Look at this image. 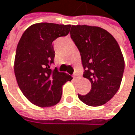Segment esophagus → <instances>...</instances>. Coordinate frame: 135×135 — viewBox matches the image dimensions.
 Here are the masks:
<instances>
[{
	"label": "esophagus",
	"instance_id": "obj_1",
	"mask_svg": "<svg viewBox=\"0 0 135 135\" xmlns=\"http://www.w3.org/2000/svg\"><path fill=\"white\" fill-rule=\"evenodd\" d=\"M78 76H79V74H78V73H76V72H75V73L74 74V78H77Z\"/></svg>",
	"mask_w": 135,
	"mask_h": 135
}]
</instances>
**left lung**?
<instances>
[{
	"instance_id": "obj_1",
	"label": "left lung",
	"mask_w": 135,
	"mask_h": 135,
	"mask_svg": "<svg viewBox=\"0 0 135 135\" xmlns=\"http://www.w3.org/2000/svg\"><path fill=\"white\" fill-rule=\"evenodd\" d=\"M71 38L78 47L84 68V77L91 83L86 95L78 94L90 106L106 103L119 89L125 70V61L118 42L111 34L97 26H72Z\"/></svg>"
}]
</instances>
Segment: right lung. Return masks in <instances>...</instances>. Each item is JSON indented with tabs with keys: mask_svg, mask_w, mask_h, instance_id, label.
Listing matches in <instances>:
<instances>
[{
	"mask_svg": "<svg viewBox=\"0 0 135 135\" xmlns=\"http://www.w3.org/2000/svg\"><path fill=\"white\" fill-rule=\"evenodd\" d=\"M71 25L39 23L25 31L17 45L14 73L17 84L32 103L40 107L57 104L62 86L72 80L70 75L50 68L54 63L53 41L67 36Z\"/></svg>",
	"mask_w": 135,
	"mask_h": 135,
	"instance_id": "1",
	"label": "right lung"
}]
</instances>
